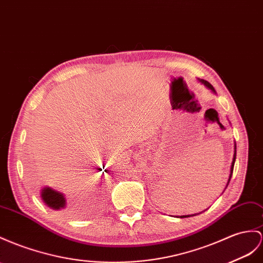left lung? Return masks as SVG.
Segmentation results:
<instances>
[{
  "instance_id": "8db88e82",
  "label": "left lung",
  "mask_w": 263,
  "mask_h": 263,
  "mask_svg": "<svg viewBox=\"0 0 263 263\" xmlns=\"http://www.w3.org/2000/svg\"><path fill=\"white\" fill-rule=\"evenodd\" d=\"M201 82L202 83H203L205 86H208L209 87V89H210V90H212L213 92H215L214 91V87L210 84V83H209L208 82V81H204V80H201ZM235 149H237V146H235V144H234V156H233V161H232V165H231V173H230V177H229V181H230V179H231V177H232V172H233V166H234V162H235V157H237V156H235V154H237V151H235ZM187 217H189V215H184V217H183V215H182V217H181V218H187Z\"/></svg>"
}]
</instances>
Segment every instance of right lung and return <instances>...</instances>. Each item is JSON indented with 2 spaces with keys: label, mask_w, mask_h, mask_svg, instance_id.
I'll return each mask as SVG.
<instances>
[{
  "label": "right lung",
  "mask_w": 263,
  "mask_h": 263,
  "mask_svg": "<svg viewBox=\"0 0 263 263\" xmlns=\"http://www.w3.org/2000/svg\"><path fill=\"white\" fill-rule=\"evenodd\" d=\"M41 197L44 203L53 209V210L69 213V208L66 206V200L62 193L52 190L51 187H44Z\"/></svg>",
  "instance_id": "1"
}]
</instances>
